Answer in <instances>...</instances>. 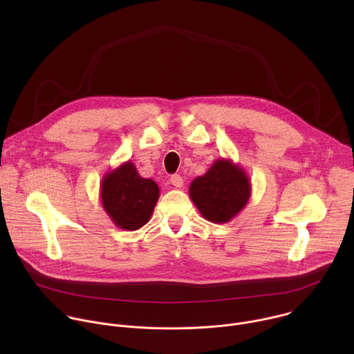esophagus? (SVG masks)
Instances as JSON below:
<instances>
[{
	"label": "esophagus",
	"mask_w": 354,
	"mask_h": 354,
	"mask_svg": "<svg viewBox=\"0 0 354 354\" xmlns=\"http://www.w3.org/2000/svg\"><path fill=\"white\" fill-rule=\"evenodd\" d=\"M171 183L175 186V187H182L183 186V179L180 175H172L171 176Z\"/></svg>",
	"instance_id": "esophagus-1"
}]
</instances>
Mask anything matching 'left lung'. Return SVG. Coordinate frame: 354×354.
I'll return each mask as SVG.
<instances>
[{"instance_id":"obj_1","label":"left lung","mask_w":354,"mask_h":354,"mask_svg":"<svg viewBox=\"0 0 354 354\" xmlns=\"http://www.w3.org/2000/svg\"><path fill=\"white\" fill-rule=\"evenodd\" d=\"M252 186L245 169L232 160L218 158L209 171L192 180L189 196L206 220L224 224L248 205Z\"/></svg>"}]
</instances>
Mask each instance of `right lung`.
I'll use <instances>...</instances> for the list:
<instances>
[{"instance_id": "add662e5", "label": "right lung", "mask_w": 354, "mask_h": 354, "mask_svg": "<svg viewBox=\"0 0 354 354\" xmlns=\"http://www.w3.org/2000/svg\"><path fill=\"white\" fill-rule=\"evenodd\" d=\"M160 198V187L153 179L140 176L131 161L106 172L100 182V201L113 224L126 231L145 225Z\"/></svg>"}]
</instances>
